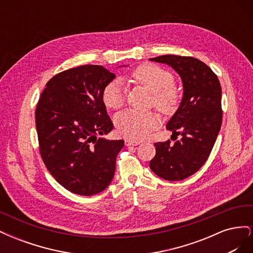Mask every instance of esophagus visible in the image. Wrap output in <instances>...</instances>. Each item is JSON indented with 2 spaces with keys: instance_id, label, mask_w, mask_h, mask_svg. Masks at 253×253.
I'll return each mask as SVG.
<instances>
[{
  "instance_id": "esophagus-1",
  "label": "esophagus",
  "mask_w": 253,
  "mask_h": 253,
  "mask_svg": "<svg viewBox=\"0 0 253 253\" xmlns=\"http://www.w3.org/2000/svg\"><path fill=\"white\" fill-rule=\"evenodd\" d=\"M125 142H126V145H137V144H139L140 142H138V141H135V140H132V139H126L125 140Z\"/></svg>"
}]
</instances>
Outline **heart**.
<instances>
[{"label":"heart","mask_w":253,"mask_h":253,"mask_svg":"<svg viewBox=\"0 0 253 253\" xmlns=\"http://www.w3.org/2000/svg\"><path fill=\"white\" fill-rule=\"evenodd\" d=\"M137 83L153 93V102L165 115L173 114L179 104L180 95L173 85V76L164 68L153 64H142L133 73ZM126 100V89L121 79H115L102 91V101L108 109L118 110ZM158 116L154 112L126 110L115 118L118 132L131 139L140 140L151 129L158 126Z\"/></svg>","instance_id":"heart-1"}]
</instances>
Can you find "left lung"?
<instances>
[{"mask_svg": "<svg viewBox=\"0 0 253 253\" xmlns=\"http://www.w3.org/2000/svg\"><path fill=\"white\" fill-rule=\"evenodd\" d=\"M150 60L170 65L183 86L179 108L167 124L175 142L154 143L156 155L150 168L166 180H182L204 166L217 138L223 119L220 83L208 65L193 57L165 55Z\"/></svg>", "mask_w": 253, "mask_h": 253, "instance_id": "left-lung-1", "label": "left lung"}]
</instances>
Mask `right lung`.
Returning a JSON list of instances; mask_svg holds the SVG:
<instances>
[{"instance_id": "1", "label": "right lung", "mask_w": 253, "mask_h": 253, "mask_svg": "<svg viewBox=\"0 0 253 253\" xmlns=\"http://www.w3.org/2000/svg\"><path fill=\"white\" fill-rule=\"evenodd\" d=\"M116 77L101 65H81L46 83L36 109L40 154L47 170L72 193L91 196L108 187L124 140H108L114 126L102 91Z\"/></svg>"}]
</instances>
